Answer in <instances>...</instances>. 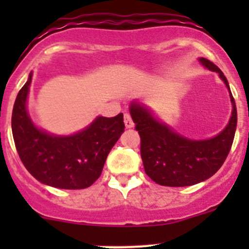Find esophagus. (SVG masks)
Returning <instances> with one entry per match:
<instances>
[{
	"label": "esophagus",
	"instance_id": "esophagus-1",
	"mask_svg": "<svg viewBox=\"0 0 249 249\" xmlns=\"http://www.w3.org/2000/svg\"><path fill=\"white\" fill-rule=\"evenodd\" d=\"M124 126H126V128H132V127L135 126V123L132 121V117L129 113H124Z\"/></svg>",
	"mask_w": 249,
	"mask_h": 249
}]
</instances>
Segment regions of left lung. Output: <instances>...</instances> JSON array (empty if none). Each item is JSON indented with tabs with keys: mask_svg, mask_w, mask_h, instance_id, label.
Here are the masks:
<instances>
[{
	"mask_svg": "<svg viewBox=\"0 0 249 249\" xmlns=\"http://www.w3.org/2000/svg\"><path fill=\"white\" fill-rule=\"evenodd\" d=\"M199 61L204 67L217 72L230 89L227 78L214 63L203 57ZM231 101L233 111L227 127L215 137L204 141L182 137L158 122L144 107L132 103L129 112L141 137V157L144 172L152 181L167 187L192 186L208 179L221 168L231 151L237 127L232 93Z\"/></svg>",
	"mask_w": 249,
	"mask_h": 249,
	"instance_id": "8db88e82",
	"label": "left lung"
}]
</instances>
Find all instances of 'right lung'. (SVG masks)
Returning <instances> with one entry per match:
<instances>
[{
    "instance_id": "1",
    "label": "right lung",
    "mask_w": 249,
    "mask_h": 249,
    "mask_svg": "<svg viewBox=\"0 0 249 249\" xmlns=\"http://www.w3.org/2000/svg\"><path fill=\"white\" fill-rule=\"evenodd\" d=\"M32 74L19 89L12 111V135L28 172L51 187L87 188L102 173L106 158L124 131L123 114L97 117L91 126L68 137L51 136L34 126L26 109Z\"/></svg>"
}]
</instances>
